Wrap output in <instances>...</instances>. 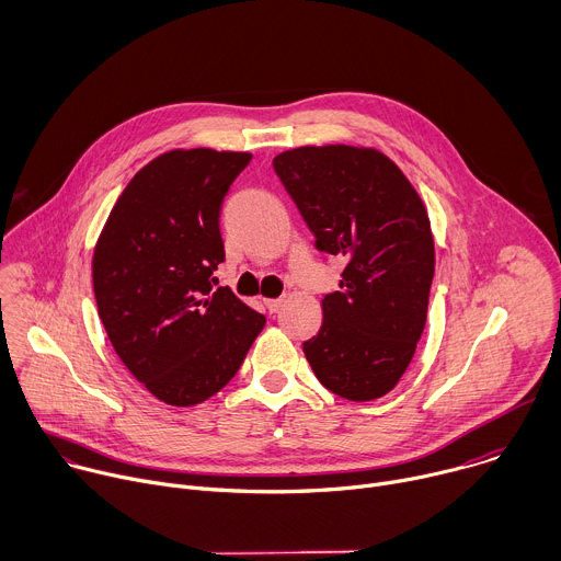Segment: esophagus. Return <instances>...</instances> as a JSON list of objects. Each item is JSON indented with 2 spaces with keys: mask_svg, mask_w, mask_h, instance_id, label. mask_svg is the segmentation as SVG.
<instances>
[{
  "mask_svg": "<svg viewBox=\"0 0 561 561\" xmlns=\"http://www.w3.org/2000/svg\"><path fill=\"white\" fill-rule=\"evenodd\" d=\"M283 298H270V300H265V307L272 311V313H276L280 307H283Z\"/></svg>",
  "mask_w": 561,
  "mask_h": 561,
  "instance_id": "34e87169",
  "label": "esophagus"
}]
</instances>
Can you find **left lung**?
Instances as JSON below:
<instances>
[{
    "instance_id": "obj_1",
    "label": "left lung",
    "mask_w": 561,
    "mask_h": 561,
    "mask_svg": "<svg viewBox=\"0 0 561 561\" xmlns=\"http://www.w3.org/2000/svg\"><path fill=\"white\" fill-rule=\"evenodd\" d=\"M274 170L316 237L345 259L341 291L322 298V327L302 343L335 396L367 402L407 371L424 331L435 248L426 207L402 170L374 148L302 146Z\"/></svg>"
}]
</instances>
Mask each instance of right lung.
<instances>
[{
	"instance_id": "obj_1",
	"label": "right lung",
	"mask_w": 561,
	"mask_h": 561,
	"mask_svg": "<svg viewBox=\"0 0 561 561\" xmlns=\"http://www.w3.org/2000/svg\"><path fill=\"white\" fill-rule=\"evenodd\" d=\"M250 152L170 150L126 185L99 234L92 287L107 339L161 402L198 404L243 365L265 316L230 287L218 216Z\"/></svg>"
}]
</instances>
